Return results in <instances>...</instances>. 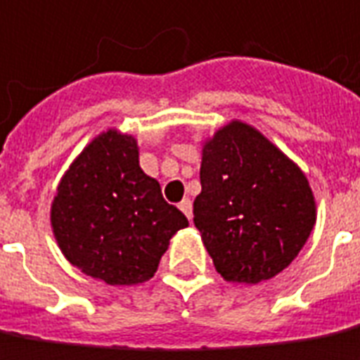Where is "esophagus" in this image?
<instances>
[{
    "label": "esophagus",
    "mask_w": 360,
    "mask_h": 360,
    "mask_svg": "<svg viewBox=\"0 0 360 360\" xmlns=\"http://www.w3.org/2000/svg\"><path fill=\"white\" fill-rule=\"evenodd\" d=\"M180 210H182L186 216H188V219L192 221V200H190V198H184V200L180 202Z\"/></svg>",
    "instance_id": "34e87169"
}]
</instances>
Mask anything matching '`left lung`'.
Returning a JSON list of instances; mask_svg holds the SVG:
<instances>
[{"label": "left lung", "instance_id": "obj_1", "mask_svg": "<svg viewBox=\"0 0 360 360\" xmlns=\"http://www.w3.org/2000/svg\"><path fill=\"white\" fill-rule=\"evenodd\" d=\"M194 224L226 281L276 277L315 226V198L297 164L242 120L204 142Z\"/></svg>", "mask_w": 360, "mask_h": 360}]
</instances>
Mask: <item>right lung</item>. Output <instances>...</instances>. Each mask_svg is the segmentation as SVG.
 Wrapping results in <instances>:
<instances>
[{
	"label": "right lung",
	"instance_id": "obj_1",
	"mask_svg": "<svg viewBox=\"0 0 360 360\" xmlns=\"http://www.w3.org/2000/svg\"><path fill=\"white\" fill-rule=\"evenodd\" d=\"M186 226L160 184L142 172L136 139L117 129L84 146L51 204V228L63 255L108 285L148 281L170 238Z\"/></svg>",
	"mask_w": 360,
	"mask_h": 360
}]
</instances>
